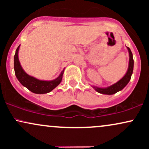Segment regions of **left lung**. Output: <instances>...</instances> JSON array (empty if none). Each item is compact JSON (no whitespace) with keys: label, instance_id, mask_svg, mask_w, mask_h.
Masks as SVG:
<instances>
[{"label":"left lung","instance_id":"left-lung-1","mask_svg":"<svg viewBox=\"0 0 149 149\" xmlns=\"http://www.w3.org/2000/svg\"><path fill=\"white\" fill-rule=\"evenodd\" d=\"M129 52V65H128V69L127 72H126L125 75L121 78L120 80H118L117 83H114L113 85H111L109 87H107V88H98L96 86H92V88L95 89L97 92L101 94H104V95H113V94L116 93V92L120 91L123 89L127 83H129L132 74L133 72V68H134V60H133V56L132 53L130 49L127 47Z\"/></svg>","mask_w":149,"mask_h":149}]
</instances>
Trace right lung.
Instances as JSON below:
<instances>
[{
    "label": "right lung",
    "mask_w": 149,
    "mask_h": 149,
    "mask_svg": "<svg viewBox=\"0 0 149 149\" xmlns=\"http://www.w3.org/2000/svg\"><path fill=\"white\" fill-rule=\"evenodd\" d=\"M19 46L20 45L18 46L15 52L14 57V69L17 78L23 86H24L33 93L46 94L52 91L57 85H59L62 80L64 70L61 71L60 75L57 78L52 80H38L27 74L22 69L19 60L18 52L19 49Z\"/></svg>",
    "instance_id": "add662e5"
}]
</instances>
